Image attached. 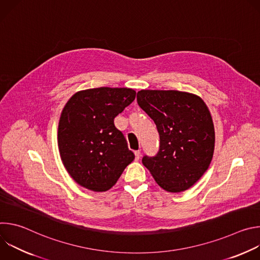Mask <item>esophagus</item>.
<instances>
[{
	"instance_id": "obj_1",
	"label": "esophagus",
	"mask_w": 260,
	"mask_h": 260,
	"mask_svg": "<svg viewBox=\"0 0 260 260\" xmlns=\"http://www.w3.org/2000/svg\"><path fill=\"white\" fill-rule=\"evenodd\" d=\"M135 155H136V160H139L140 159V157H141V151H136L135 152Z\"/></svg>"
}]
</instances>
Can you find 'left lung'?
<instances>
[{
	"instance_id": "obj_1",
	"label": "left lung",
	"mask_w": 260,
	"mask_h": 260,
	"mask_svg": "<svg viewBox=\"0 0 260 260\" xmlns=\"http://www.w3.org/2000/svg\"><path fill=\"white\" fill-rule=\"evenodd\" d=\"M139 106L156 124L160 148L143 165L168 192L189 189L208 170L214 153L215 129L210 111L197 94L179 90L138 91Z\"/></svg>"
}]
</instances>
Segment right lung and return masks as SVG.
<instances>
[{"instance_id": "right-lung-1", "label": "right lung", "mask_w": 260, "mask_h": 260, "mask_svg": "<svg viewBox=\"0 0 260 260\" xmlns=\"http://www.w3.org/2000/svg\"><path fill=\"white\" fill-rule=\"evenodd\" d=\"M136 98L132 88L99 87L77 91L64 105L57 132L63 167L80 186L109 190L135 159L114 118Z\"/></svg>"}]
</instances>
